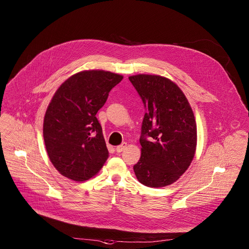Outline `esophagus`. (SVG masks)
I'll return each instance as SVG.
<instances>
[{
  "label": "esophagus",
  "mask_w": 249,
  "mask_h": 249,
  "mask_svg": "<svg viewBox=\"0 0 249 249\" xmlns=\"http://www.w3.org/2000/svg\"><path fill=\"white\" fill-rule=\"evenodd\" d=\"M126 148H127V143H123L122 145L116 147V152H117V153H121V152H122L123 150H125Z\"/></svg>",
  "instance_id": "34e87169"
}]
</instances>
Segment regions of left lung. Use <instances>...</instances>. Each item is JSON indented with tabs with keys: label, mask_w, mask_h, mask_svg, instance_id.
Instances as JSON below:
<instances>
[{
	"label": "left lung",
	"mask_w": 249,
	"mask_h": 249,
	"mask_svg": "<svg viewBox=\"0 0 249 249\" xmlns=\"http://www.w3.org/2000/svg\"><path fill=\"white\" fill-rule=\"evenodd\" d=\"M147 112L140 138L141 158L134 165L137 179L148 187L174 183L191 164L197 146V126L191 106L171 80L159 75L129 77ZM153 137L148 141L145 136Z\"/></svg>",
	"instance_id": "1"
}]
</instances>
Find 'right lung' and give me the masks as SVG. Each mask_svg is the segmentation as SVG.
<instances>
[{
  "instance_id": "obj_1",
  "label": "right lung",
  "mask_w": 249,
  "mask_h": 249,
  "mask_svg": "<svg viewBox=\"0 0 249 249\" xmlns=\"http://www.w3.org/2000/svg\"><path fill=\"white\" fill-rule=\"evenodd\" d=\"M122 79L108 71H82L54 93L44 116L43 137L50 161L67 178L86 181L108 159L95 115Z\"/></svg>"
}]
</instances>
